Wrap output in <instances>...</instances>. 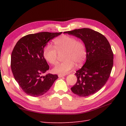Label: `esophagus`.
Returning <instances> with one entry per match:
<instances>
[{
    "label": "esophagus",
    "instance_id": "obj_1",
    "mask_svg": "<svg viewBox=\"0 0 126 126\" xmlns=\"http://www.w3.org/2000/svg\"><path fill=\"white\" fill-rule=\"evenodd\" d=\"M64 76H65V75H60V74H59V75H58V77H59V78L63 77H64Z\"/></svg>",
    "mask_w": 126,
    "mask_h": 126
}]
</instances>
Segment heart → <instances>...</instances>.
<instances>
[{
  "instance_id": "obj_1",
  "label": "heart",
  "mask_w": 126,
  "mask_h": 126,
  "mask_svg": "<svg viewBox=\"0 0 126 126\" xmlns=\"http://www.w3.org/2000/svg\"><path fill=\"white\" fill-rule=\"evenodd\" d=\"M55 47L48 45L44 49L43 55L47 62L52 64L58 63V52H64L62 63L57 64L52 71L54 73L65 75L75 68L76 64L79 66L85 62L87 53L86 47L82 41L76 40L74 37L63 35L55 40Z\"/></svg>"
}]
</instances>
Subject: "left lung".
<instances>
[{
	"instance_id": "left-lung-1",
	"label": "left lung",
	"mask_w": 126,
	"mask_h": 126,
	"mask_svg": "<svg viewBox=\"0 0 126 126\" xmlns=\"http://www.w3.org/2000/svg\"><path fill=\"white\" fill-rule=\"evenodd\" d=\"M63 33L80 39L86 49V63L76 71L77 81L71 91L80 97L95 94L105 85L112 68L113 55L109 43L104 35L89 28Z\"/></svg>"
}]
</instances>
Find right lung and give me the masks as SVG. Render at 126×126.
<instances>
[{"label": "right lung", "mask_w": 126, "mask_h": 126, "mask_svg": "<svg viewBox=\"0 0 126 126\" xmlns=\"http://www.w3.org/2000/svg\"><path fill=\"white\" fill-rule=\"evenodd\" d=\"M62 33L29 34L15 45L11 56V68L15 80L26 94L35 97L41 96L58 78L57 75H41L49 69L43 55L44 48L49 40Z\"/></svg>", "instance_id": "add662e5"}]
</instances>
